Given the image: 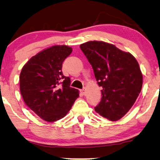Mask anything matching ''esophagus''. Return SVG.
<instances>
[{
  "instance_id": "34e87169",
  "label": "esophagus",
  "mask_w": 160,
  "mask_h": 160,
  "mask_svg": "<svg viewBox=\"0 0 160 160\" xmlns=\"http://www.w3.org/2000/svg\"><path fill=\"white\" fill-rule=\"evenodd\" d=\"M81 92H82V94H83V95H85V94H86V89H85V88H84V89H82V90H81Z\"/></svg>"
}]
</instances>
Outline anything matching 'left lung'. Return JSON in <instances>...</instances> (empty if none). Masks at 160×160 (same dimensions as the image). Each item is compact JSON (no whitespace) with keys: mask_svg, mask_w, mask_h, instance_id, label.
I'll list each match as a JSON object with an SVG mask.
<instances>
[{"mask_svg":"<svg viewBox=\"0 0 160 160\" xmlns=\"http://www.w3.org/2000/svg\"><path fill=\"white\" fill-rule=\"evenodd\" d=\"M80 48L102 88L95 111L108 120L117 121L132 108L141 91L143 76L138 62L130 52L103 41H88Z\"/></svg>","mask_w":160,"mask_h":160,"instance_id":"left-lung-1","label":"left lung"}]
</instances>
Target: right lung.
Segmentation results:
<instances>
[{
	"label": "right lung",
	"mask_w": 160,
	"mask_h": 160,
	"mask_svg": "<svg viewBox=\"0 0 160 160\" xmlns=\"http://www.w3.org/2000/svg\"><path fill=\"white\" fill-rule=\"evenodd\" d=\"M72 51L65 45L53 46L32 57L22 69L19 86L24 101L44 121L62 119L79 96L62 72L63 61Z\"/></svg>",
	"instance_id": "obj_1"
}]
</instances>
